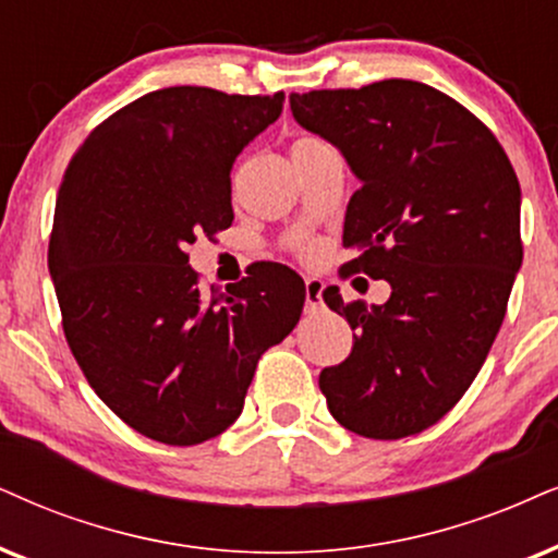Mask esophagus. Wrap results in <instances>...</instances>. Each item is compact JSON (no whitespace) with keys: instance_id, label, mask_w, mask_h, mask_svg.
I'll return each mask as SVG.
<instances>
[{"instance_id":"34e87169","label":"esophagus","mask_w":558,"mask_h":558,"mask_svg":"<svg viewBox=\"0 0 558 558\" xmlns=\"http://www.w3.org/2000/svg\"><path fill=\"white\" fill-rule=\"evenodd\" d=\"M322 291L324 283L319 278H306V312L314 314L322 308Z\"/></svg>"}]
</instances>
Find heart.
Here are the masks:
<instances>
[{"instance_id": "b5f03b06", "label": "heart", "mask_w": 558, "mask_h": 558, "mask_svg": "<svg viewBox=\"0 0 558 558\" xmlns=\"http://www.w3.org/2000/svg\"><path fill=\"white\" fill-rule=\"evenodd\" d=\"M306 255H314V250H306Z\"/></svg>"}]
</instances>
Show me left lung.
Listing matches in <instances>:
<instances>
[{
    "label": "left lung",
    "instance_id": "left-lung-1",
    "mask_svg": "<svg viewBox=\"0 0 558 558\" xmlns=\"http://www.w3.org/2000/svg\"><path fill=\"white\" fill-rule=\"evenodd\" d=\"M295 123L337 146L361 187L344 214L350 272L389 301L324 303L348 319V361L319 389L350 433L399 440L442 420L482 371L523 265L520 182L476 116L422 82L291 95Z\"/></svg>",
    "mask_w": 558,
    "mask_h": 558
}]
</instances>
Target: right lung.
Returning a JSON list of instances; mask_svg holds the SVG:
<instances>
[{
	"instance_id": "1",
	"label": "right lung",
	"mask_w": 558,
	"mask_h": 558,
	"mask_svg": "<svg viewBox=\"0 0 558 558\" xmlns=\"http://www.w3.org/2000/svg\"><path fill=\"white\" fill-rule=\"evenodd\" d=\"M283 92L167 87L89 133L69 161L48 244L63 335L89 386L136 433L197 446L242 414L257 361L301 319L306 288L263 263L203 291L197 234L234 221L231 167Z\"/></svg>"
}]
</instances>
